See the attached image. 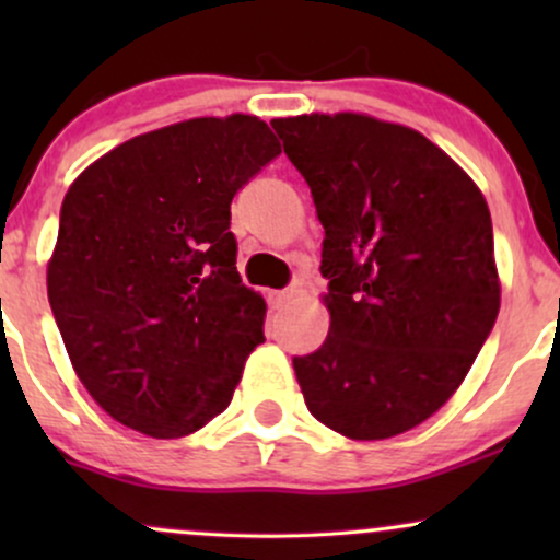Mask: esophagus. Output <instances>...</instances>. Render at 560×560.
Listing matches in <instances>:
<instances>
[{
    "label": "esophagus",
    "mask_w": 560,
    "mask_h": 560,
    "mask_svg": "<svg viewBox=\"0 0 560 560\" xmlns=\"http://www.w3.org/2000/svg\"><path fill=\"white\" fill-rule=\"evenodd\" d=\"M292 300H294V289H284V292L268 294V302H271V307H276V311H279V307H287Z\"/></svg>",
    "instance_id": "obj_1"
}]
</instances>
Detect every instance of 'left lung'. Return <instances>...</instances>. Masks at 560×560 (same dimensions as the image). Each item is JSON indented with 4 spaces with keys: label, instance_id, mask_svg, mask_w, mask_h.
Instances as JSON below:
<instances>
[{
    "label": "left lung",
    "instance_id": "left-lung-1",
    "mask_svg": "<svg viewBox=\"0 0 560 560\" xmlns=\"http://www.w3.org/2000/svg\"><path fill=\"white\" fill-rule=\"evenodd\" d=\"M271 126L324 226L329 337L292 361L307 410L350 440L408 432L455 395L498 318L487 199L408 126L365 113Z\"/></svg>",
    "mask_w": 560,
    "mask_h": 560
}]
</instances>
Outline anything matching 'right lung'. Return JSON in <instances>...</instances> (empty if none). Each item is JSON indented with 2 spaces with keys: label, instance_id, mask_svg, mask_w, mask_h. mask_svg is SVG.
Returning <instances> with one entry per match:
<instances>
[{
  "label": "right lung",
  "instance_id": "obj_1",
  "mask_svg": "<svg viewBox=\"0 0 560 560\" xmlns=\"http://www.w3.org/2000/svg\"><path fill=\"white\" fill-rule=\"evenodd\" d=\"M281 147L234 113L94 160L60 210L47 292L75 376L115 421L173 440L229 408L266 300L242 284L231 199Z\"/></svg>",
  "mask_w": 560,
  "mask_h": 560
}]
</instances>
